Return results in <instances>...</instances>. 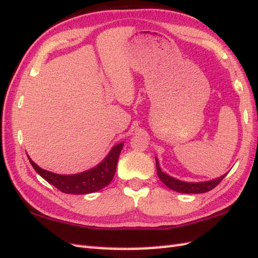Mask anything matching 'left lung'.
<instances>
[{"label": "left lung", "mask_w": 258, "mask_h": 258, "mask_svg": "<svg viewBox=\"0 0 258 258\" xmlns=\"http://www.w3.org/2000/svg\"><path fill=\"white\" fill-rule=\"evenodd\" d=\"M156 166H157V172L158 176L160 178V180L165 184L167 187H169L170 189L175 191H179V193H185V194H199V193H207V191L213 189L215 186H217L220 181H221L224 177L227 176L223 175L221 177L217 178V179L209 180V181H201V182H187L182 181L179 179H176V178L171 177L169 175L165 174L161 170L160 166H159L158 159H156Z\"/></svg>", "instance_id": "left-lung-1"}]
</instances>
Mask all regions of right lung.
Instances as JSON below:
<instances>
[{
  "label": "right lung",
  "instance_id": "add662e5",
  "mask_svg": "<svg viewBox=\"0 0 258 258\" xmlns=\"http://www.w3.org/2000/svg\"><path fill=\"white\" fill-rule=\"evenodd\" d=\"M123 143H118L113 147L107 157L102 160L99 165L92 169L80 172L76 175H58L54 172L41 169L39 166L28 157L31 166L44 178L46 181L55 186L56 188L67 194H89L104 188L109 182L113 180L117 161H118L119 153L123 149Z\"/></svg>",
  "mask_w": 258,
  "mask_h": 258
}]
</instances>
